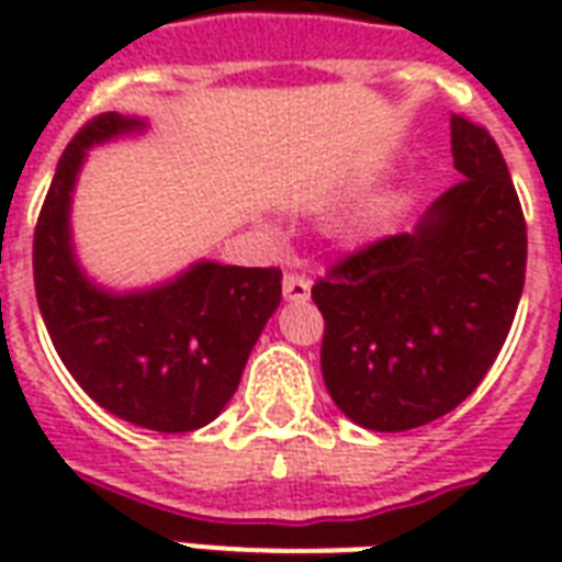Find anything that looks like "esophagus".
<instances>
[{"label":"esophagus","mask_w":562,"mask_h":562,"mask_svg":"<svg viewBox=\"0 0 562 562\" xmlns=\"http://www.w3.org/2000/svg\"><path fill=\"white\" fill-rule=\"evenodd\" d=\"M282 294H285V301L301 304V301L310 297V280L301 277V273H285V280H282Z\"/></svg>","instance_id":"obj_1"}]
</instances>
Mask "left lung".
<instances>
[{
	"label": "left lung",
	"instance_id": "1",
	"mask_svg": "<svg viewBox=\"0 0 562 562\" xmlns=\"http://www.w3.org/2000/svg\"><path fill=\"white\" fill-rule=\"evenodd\" d=\"M451 156L463 180L413 232L342 258L313 285L330 401L367 430H413L467 401L524 292L527 225L503 153L454 114Z\"/></svg>",
	"mask_w": 562,
	"mask_h": 562
}]
</instances>
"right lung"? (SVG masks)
Returning a JSON list of instances; mask_svg holds the SVG:
<instances>
[{
    "mask_svg": "<svg viewBox=\"0 0 562 562\" xmlns=\"http://www.w3.org/2000/svg\"><path fill=\"white\" fill-rule=\"evenodd\" d=\"M147 132L140 116H95L56 165L35 225V297L56 355L102 409L159 434H189L232 401L282 297L277 268L195 261L173 280L114 292L80 268L71 198L87 153Z\"/></svg>",
    "mask_w": 562,
    "mask_h": 562,
    "instance_id": "1",
    "label": "right lung"
}]
</instances>
